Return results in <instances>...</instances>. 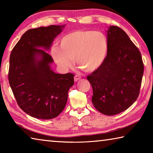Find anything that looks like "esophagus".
I'll return each instance as SVG.
<instances>
[{
    "label": "esophagus",
    "instance_id": "esophagus-1",
    "mask_svg": "<svg viewBox=\"0 0 153 153\" xmlns=\"http://www.w3.org/2000/svg\"><path fill=\"white\" fill-rule=\"evenodd\" d=\"M80 79H81V77H80L79 76H77V75H76V76H74V81L75 82H77Z\"/></svg>",
    "mask_w": 153,
    "mask_h": 153
}]
</instances>
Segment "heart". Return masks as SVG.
I'll return each mask as SVG.
<instances>
[{
	"instance_id": "heart-1",
	"label": "heart",
	"mask_w": 153,
	"mask_h": 153,
	"mask_svg": "<svg viewBox=\"0 0 153 153\" xmlns=\"http://www.w3.org/2000/svg\"><path fill=\"white\" fill-rule=\"evenodd\" d=\"M108 41L101 32L76 30L63 36L60 47L53 46L51 55L63 70L72 65V59L86 72H93L101 67L107 57Z\"/></svg>"
}]
</instances>
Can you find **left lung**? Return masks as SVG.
<instances>
[{
  "label": "left lung",
  "instance_id": "1",
  "mask_svg": "<svg viewBox=\"0 0 153 153\" xmlns=\"http://www.w3.org/2000/svg\"><path fill=\"white\" fill-rule=\"evenodd\" d=\"M108 52L105 61L87 79L93 90L92 102L106 115L128 108L138 97L144 64L139 49L117 26L107 30Z\"/></svg>",
  "mask_w": 153,
  "mask_h": 153
}]
</instances>
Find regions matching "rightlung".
I'll use <instances>...</instances> for the list:
<instances>
[{"label": "right lung", "mask_w": 153, "mask_h": 153, "mask_svg": "<svg viewBox=\"0 0 153 153\" xmlns=\"http://www.w3.org/2000/svg\"><path fill=\"white\" fill-rule=\"evenodd\" d=\"M65 26L51 25L28 30L10 55L9 82L13 93L19 107L36 119L57 117L74 84V74L53 71L51 66L53 59L45 51Z\"/></svg>", "instance_id": "obj_1"}]
</instances>
